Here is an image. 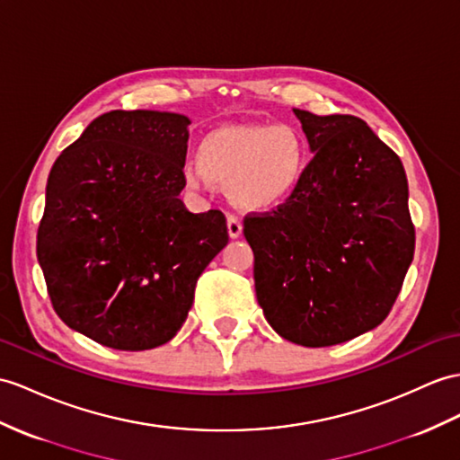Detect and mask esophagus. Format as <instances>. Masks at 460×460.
<instances>
[{
	"label": "esophagus",
	"instance_id": "obj_1",
	"mask_svg": "<svg viewBox=\"0 0 460 460\" xmlns=\"http://www.w3.org/2000/svg\"><path fill=\"white\" fill-rule=\"evenodd\" d=\"M226 226H228V236H230L232 240H236V238H240V236H242V222H240V218H238V217L228 215V218H226Z\"/></svg>",
	"mask_w": 460,
	"mask_h": 460
}]
</instances>
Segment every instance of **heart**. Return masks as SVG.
I'll use <instances>...</instances> for the list:
<instances>
[{
    "label": "heart",
    "mask_w": 460,
    "mask_h": 460,
    "mask_svg": "<svg viewBox=\"0 0 460 460\" xmlns=\"http://www.w3.org/2000/svg\"><path fill=\"white\" fill-rule=\"evenodd\" d=\"M308 167V144L293 125H226L207 132L197 164L183 165L187 187L224 185L243 210H269L295 195Z\"/></svg>",
    "instance_id": "heart-1"
}]
</instances>
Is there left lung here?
I'll list each match as a JSON object with an SVG mask.
<instances>
[{"label":"left lung","instance_id":"1","mask_svg":"<svg viewBox=\"0 0 460 460\" xmlns=\"http://www.w3.org/2000/svg\"><path fill=\"white\" fill-rule=\"evenodd\" d=\"M293 111L314 158L287 203L245 217L243 236L271 328L293 343L328 347L388 316L416 232L404 165L365 120Z\"/></svg>","mask_w":460,"mask_h":460}]
</instances>
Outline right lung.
I'll list each match as a JSON object with an SVG mask.
<instances>
[{
  "label": "right lung",
  "instance_id": "add662e5",
  "mask_svg": "<svg viewBox=\"0 0 460 460\" xmlns=\"http://www.w3.org/2000/svg\"><path fill=\"white\" fill-rule=\"evenodd\" d=\"M191 125L160 111H111L54 162L37 257L56 314L105 347L170 341L205 267L228 243L220 210L179 199Z\"/></svg>",
  "mask_w": 460,
  "mask_h": 460
}]
</instances>
